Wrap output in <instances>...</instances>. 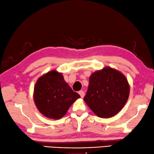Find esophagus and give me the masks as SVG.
<instances>
[{
  "label": "esophagus",
  "mask_w": 154,
  "mask_h": 154,
  "mask_svg": "<svg viewBox=\"0 0 154 154\" xmlns=\"http://www.w3.org/2000/svg\"><path fill=\"white\" fill-rule=\"evenodd\" d=\"M79 94L80 95V96H81L82 98H83L84 97V95H85V93H84V92L83 91H79Z\"/></svg>",
  "instance_id": "esophagus-1"
}]
</instances>
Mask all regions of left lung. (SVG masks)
I'll use <instances>...</instances> for the list:
<instances>
[{
	"label": "left lung",
	"mask_w": 154,
	"mask_h": 154,
	"mask_svg": "<svg viewBox=\"0 0 154 154\" xmlns=\"http://www.w3.org/2000/svg\"><path fill=\"white\" fill-rule=\"evenodd\" d=\"M130 88L122 73L109 67L91 75L84 102L98 117L111 118L125 106Z\"/></svg>",
	"instance_id": "left-lung-1"
}]
</instances>
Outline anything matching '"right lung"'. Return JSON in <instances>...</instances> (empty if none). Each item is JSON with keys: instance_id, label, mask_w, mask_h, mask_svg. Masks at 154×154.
Returning <instances> with one entry per match:
<instances>
[{"instance_id": "obj_1", "label": "right lung", "mask_w": 154, "mask_h": 154, "mask_svg": "<svg viewBox=\"0 0 154 154\" xmlns=\"http://www.w3.org/2000/svg\"><path fill=\"white\" fill-rule=\"evenodd\" d=\"M80 95L64 80L61 73L52 70L39 77L34 89L36 106L43 116L59 120Z\"/></svg>"}]
</instances>
